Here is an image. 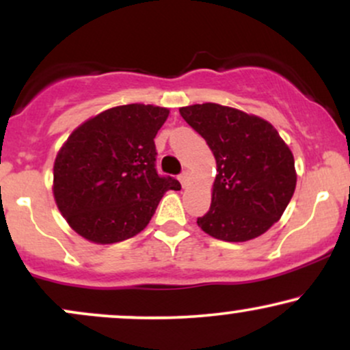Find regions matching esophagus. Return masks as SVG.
<instances>
[{
    "instance_id": "obj_1",
    "label": "esophagus",
    "mask_w": 350,
    "mask_h": 350,
    "mask_svg": "<svg viewBox=\"0 0 350 350\" xmlns=\"http://www.w3.org/2000/svg\"><path fill=\"white\" fill-rule=\"evenodd\" d=\"M178 179L180 180V184H183V187L186 186V183H187V171H183V172H180V174L178 176Z\"/></svg>"
}]
</instances>
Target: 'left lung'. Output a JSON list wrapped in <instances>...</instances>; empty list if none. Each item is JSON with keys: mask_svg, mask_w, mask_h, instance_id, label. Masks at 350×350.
<instances>
[{"mask_svg": "<svg viewBox=\"0 0 350 350\" xmlns=\"http://www.w3.org/2000/svg\"><path fill=\"white\" fill-rule=\"evenodd\" d=\"M180 116L214 152L211 208L198 226L214 239L247 242L278 222L296 187L295 159L258 116L217 103L183 107Z\"/></svg>", "mask_w": 350, "mask_h": 350, "instance_id": "1", "label": "left lung"}]
</instances>
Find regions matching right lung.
Instances as JSON below:
<instances>
[{"label":"right lung","instance_id":"1","mask_svg":"<svg viewBox=\"0 0 350 350\" xmlns=\"http://www.w3.org/2000/svg\"><path fill=\"white\" fill-rule=\"evenodd\" d=\"M170 110L131 103L80 124L54 163V198L60 214L83 239L115 243L150 224L166 191H179L156 171L154 136Z\"/></svg>","mask_w":350,"mask_h":350}]
</instances>
